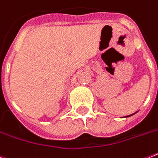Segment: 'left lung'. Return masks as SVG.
Returning a JSON list of instances; mask_svg holds the SVG:
<instances>
[{"label":"left lung","instance_id":"obj_1","mask_svg":"<svg viewBox=\"0 0 158 158\" xmlns=\"http://www.w3.org/2000/svg\"><path fill=\"white\" fill-rule=\"evenodd\" d=\"M134 114H135V113H134ZM134 114H132V115H127L126 117H129V116H131V115H134Z\"/></svg>","mask_w":158,"mask_h":158}]
</instances>
